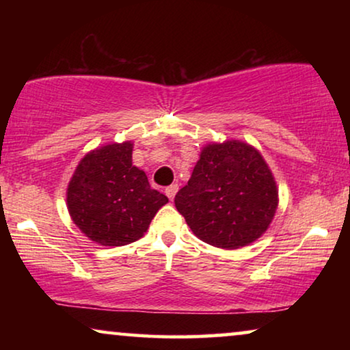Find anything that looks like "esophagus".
Here are the masks:
<instances>
[{
    "label": "esophagus",
    "instance_id": "34e87169",
    "mask_svg": "<svg viewBox=\"0 0 350 350\" xmlns=\"http://www.w3.org/2000/svg\"><path fill=\"white\" fill-rule=\"evenodd\" d=\"M178 193V185H170L169 188L165 189V194H167V198H169L170 200H174V198H175V194Z\"/></svg>",
    "mask_w": 350,
    "mask_h": 350
}]
</instances>
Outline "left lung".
<instances>
[{
  "instance_id": "8db88e82",
  "label": "left lung",
  "mask_w": 350,
  "mask_h": 350,
  "mask_svg": "<svg viewBox=\"0 0 350 350\" xmlns=\"http://www.w3.org/2000/svg\"><path fill=\"white\" fill-rule=\"evenodd\" d=\"M279 205V188L265 157L241 140L202 146L175 207L200 241L236 250L267 231Z\"/></svg>"
}]
</instances>
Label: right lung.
Instances as JSON below:
<instances>
[{
    "mask_svg": "<svg viewBox=\"0 0 350 350\" xmlns=\"http://www.w3.org/2000/svg\"><path fill=\"white\" fill-rule=\"evenodd\" d=\"M133 142L108 143L79 161L68 188L66 207L73 223L90 241L121 247L138 241L150 228L167 196L152 189L132 164Z\"/></svg>",
    "mask_w": 350,
    "mask_h": 350,
    "instance_id": "obj_1",
    "label": "right lung"
}]
</instances>
